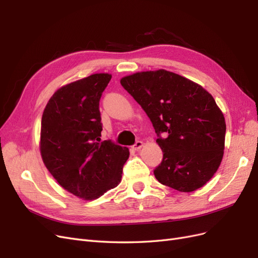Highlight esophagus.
Masks as SVG:
<instances>
[{
	"label": "esophagus",
	"mask_w": 258,
	"mask_h": 258,
	"mask_svg": "<svg viewBox=\"0 0 258 258\" xmlns=\"http://www.w3.org/2000/svg\"><path fill=\"white\" fill-rule=\"evenodd\" d=\"M142 146H143V142L142 141H137L136 144L132 145L131 147H132V150H134V151H139Z\"/></svg>",
	"instance_id": "esophagus-1"
}]
</instances>
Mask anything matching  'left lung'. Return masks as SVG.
<instances>
[{"instance_id": "8db88e82", "label": "left lung", "mask_w": 258, "mask_h": 258, "mask_svg": "<svg viewBox=\"0 0 258 258\" xmlns=\"http://www.w3.org/2000/svg\"><path fill=\"white\" fill-rule=\"evenodd\" d=\"M120 84L158 136L156 142L163 153L154 170L158 182L182 192L207 184L222 162L226 134L224 115L211 93L162 69L124 76Z\"/></svg>"}]
</instances>
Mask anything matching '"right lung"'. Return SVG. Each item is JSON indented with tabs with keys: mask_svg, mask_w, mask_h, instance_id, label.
Returning <instances> with one entry per match:
<instances>
[{
	"mask_svg": "<svg viewBox=\"0 0 258 258\" xmlns=\"http://www.w3.org/2000/svg\"><path fill=\"white\" fill-rule=\"evenodd\" d=\"M108 73L92 74L62 86L42 116L40 151L46 168L66 190L93 200L118 185L129 158L127 147L101 141L99 102Z\"/></svg>",
	"mask_w": 258,
	"mask_h": 258,
	"instance_id": "add662e5",
	"label": "right lung"
}]
</instances>
